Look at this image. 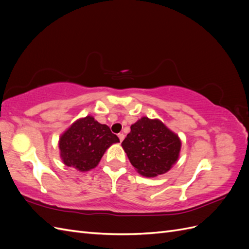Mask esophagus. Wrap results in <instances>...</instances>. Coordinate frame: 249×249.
I'll use <instances>...</instances> for the list:
<instances>
[{"mask_svg": "<svg viewBox=\"0 0 249 249\" xmlns=\"http://www.w3.org/2000/svg\"><path fill=\"white\" fill-rule=\"evenodd\" d=\"M118 138H119L120 142H122V141L124 139V135L123 133H119V134H118Z\"/></svg>", "mask_w": 249, "mask_h": 249, "instance_id": "1", "label": "esophagus"}]
</instances>
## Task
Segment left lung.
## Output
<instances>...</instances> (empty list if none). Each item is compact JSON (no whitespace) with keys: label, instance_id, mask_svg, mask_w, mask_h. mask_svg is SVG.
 Wrapping results in <instances>:
<instances>
[{"label":"left lung","instance_id":"obj_1","mask_svg":"<svg viewBox=\"0 0 249 249\" xmlns=\"http://www.w3.org/2000/svg\"><path fill=\"white\" fill-rule=\"evenodd\" d=\"M133 166L144 177H157L176 164L180 140L159 119L142 117L131 125V132L122 143Z\"/></svg>","mask_w":249,"mask_h":249}]
</instances>
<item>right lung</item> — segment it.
<instances>
[{"label":"right lung","mask_w":249,"mask_h":249,"mask_svg":"<svg viewBox=\"0 0 249 249\" xmlns=\"http://www.w3.org/2000/svg\"><path fill=\"white\" fill-rule=\"evenodd\" d=\"M118 137L106 124L97 123L92 116L74 122L60 137L59 149L63 163L79 171L97 166L105 152Z\"/></svg>","instance_id":"add662e5"}]
</instances>
